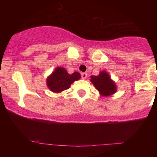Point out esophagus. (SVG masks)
<instances>
[{
    "instance_id": "obj_1",
    "label": "esophagus",
    "mask_w": 157,
    "mask_h": 157,
    "mask_svg": "<svg viewBox=\"0 0 157 157\" xmlns=\"http://www.w3.org/2000/svg\"><path fill=\"white\" fill-rule=\"evenodd\" d=\"M81 78L85 79L86 78V76H87V74H86V73H81Z\"/></svg>"
}]
</instances>
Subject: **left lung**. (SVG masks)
Masks as SVG:
<instances>
[{
	"instance_id": "left-lung-1",
	"label": "left lung",
	"mask_w": 157,
	"mask_h": 157,
	"mask_svg": "<svg viewBox=\"0 0 157 157\" xmlns=\"http://www.w3.org/2000/svg\"><path fill=\"white\" fill-rule=\"evenodd\" d=\"M91 81L102 96H110L117 91L114 82L105 71H101L98 76H91Z\"/></svg>"
}]
</instances>
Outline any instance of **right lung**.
I'll use <instances>...</instances> for the list:
<instances>
[{"label": "right lung", "instance_id": "add662e5", "mask_svg": "<svg viewBox=\"0 0 157 157\" xmlns=\"http://www.w3.org/2000/svg\"><path fill=\"white\" fill-rule=\"evenodd\" d=\"M80 78L79 73L74 72L72 74H68L65 68L59 67L47 78V86L51 91L59 93L69 89L71 84Z\"/></svg>", "mask_w": 157, "mask_h": 157}]
</instances>
